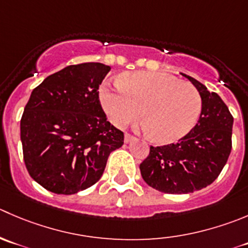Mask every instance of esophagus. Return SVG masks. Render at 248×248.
<instances>
[{
  "mask_svg": "<svg viewBox=\"0 0 248 248\" xmlns=\"http://www.w3.org/2000/svg\"><path fill=\"white\" fill-rule=\"evenodd\" d=\"M133 139H136V137L132 136V134H129V133L124 134V143H129V141L133 140Z\"/></svg>",
  "mask_w": 248,
  "mask_h": 248,
  "instance_id": "esophagus-1",
  "label": "esophagus"
}]
</instances>
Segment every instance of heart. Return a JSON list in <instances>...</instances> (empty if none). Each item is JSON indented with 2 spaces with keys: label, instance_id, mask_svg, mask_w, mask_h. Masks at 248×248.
<instances>
[{
  "label": "heart",
  "instance_id": "obj_1",
  "mask_svg": "<svg viewBox=\"0 0 248 248\" xmlns=\"http://www.w3.org/2000/svg\"><path fill=\"white\" fill-rule=\"evenodd\" d=\"M100 102L110 121L126 127L140 115L158 143H173L198 124L202 98L198 88L162 73L136 71L121 76L111 88L104 85Z\"/></svg>",
  "mask_w": 248,
  "mask_h": 248
}]
</instances>
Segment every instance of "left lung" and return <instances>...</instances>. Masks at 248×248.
Segmentation results:
<instances>
[{"label":"left lung","instance_id":"8db88e82","mask_svg":"<svg viewBox=\"0 0 248 248\" xmlns=\"http://www.w3.org/2000/svg\"><path fill=\"white\" fill-rule=\"evenodd\" d=\"M182 75L200 92V119L178 143L151 145L148 157L139 166L146 184L165 194L193 193L212 184L232 151L234 117L225 103L198 80Z\"/></svg>","mask_w":248,"mask_h":248}]
</instances>
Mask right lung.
<instances>
[{
    "mask_svg": "<svg viewBox=\"0 0 248 248\" xmlns=\"http://www.w3.org/2000/svg\"><path fill=\"white\" fill-rule=\"evenodd\" d=\"M110 66L69 65L32 91L20 120L26 170L41 186L73 195L100 179L110 153L121 148L100 105L99 85Z\"/></svg>",
    "mask_w": 248,
    "mask_h": 248,
    "instance_id": "right-lung-1",
    "label": "right lung"
}]
</instances>
